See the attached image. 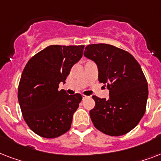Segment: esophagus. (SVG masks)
Here are the masks:
<instances>
[{"instance_id": "1", "label": "esophagus", "mask_w": 161, "mask_h": 161, "mask_svg": "<svg viewBox=\"0 0 161 161\" xmlns=\"http://www.w3.org/2000/svg\"><path fill=\"white\" fill-rule=\"evenodd\" d=\"M89 98L88 96H86V95H83V99H86V98Z\"/></svg>"}]
</instances>
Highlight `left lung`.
<instances>
[{"instance_id": "1", "label": "left lung", "mask_w": 161, "mask_h": 161, "mask_svg": "<svg viewBox=\"0 0 161 161\" xmlns=\"http://www.w3.org/2000/svg\"><path fill=\"white\" fill-rule=\"evenodd\" d=\"M84 56L98 67V81L109 91V98L93 96L95 107L89 114L96 129L111 136L127 134L145 113L148 84L135 58L108 44H91Z\"/></svg>"}]
</instances>
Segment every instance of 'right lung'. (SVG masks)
Masks as SVG:
<instances>
[{"label":"right lung","mask_w":161,"mask_h":161,"mask_svg":"<svg viewBox=\"0 0 161 161\" xmlns=\"http://www.w3.org/2000/svg\"><path fill=\"white\" fill-rule=\"evenodd\" d=\"M83 45H51L26 63L18 87V101L29 128L42 137L52 139L70 130L73 114L82 95L58 90L70 70L80 60Z\"/></svg>","instance_id":"1"}]
</instances>
